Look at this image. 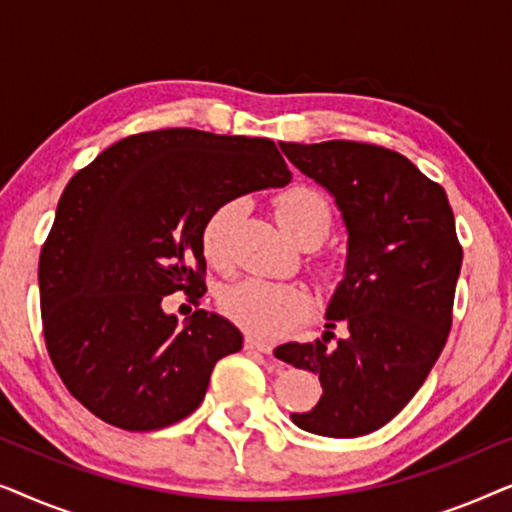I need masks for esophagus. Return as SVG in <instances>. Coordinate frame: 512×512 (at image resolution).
Listing matches in <instances>:
<instances>
[{
    "mask_svg": "<svg viewBox=\"0 0 512 512\" xmlns=\"http://www.w3.org/2000/svg\"><path fill=\"white\" fill-rule=\"evenodd\" d=\"M244 347L254 349V352H261V354H272V349H275V347L270 345V342H263V340H258V338H251V335H249L247 340H244Z\"/></svg>",
    "mask_w": 512,
    "mask_h": 512,
    "instance_id": "esophagus-1",
    "label": "esophagus"
}]
</instances>
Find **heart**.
Segmentation results:
<instances>
[{
    "label": "heart",
    "instance_id": "heart-1",
    "mask_svg": "<svg viewBox=\"0 0 512 512\" xmlns=\"http://www.w3.org/2000/svg\"><path fill=\"white\" fill-rule=\"evenodd\" d=\"M240 209V200H226L207 216L202 228V251L212 265L228 261L230 230ZM275 219L293 242L317 244L331 228V205L312 188L293 186L277 198ZM221 305L223 312L244 331L263 340H277L305 319L310 298L298 286L268 279H244L223 293Z\"/></svg>",
    "mask_w": 512,
    "mask_h": 512
}]
</instances>
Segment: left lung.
<instances>
[{"mask_svg": "<svg viewBox=\"0 0 512 512\" xmlns=\"http://www.w3.org/2000/svg\"><path fill=\"white\" fill-rule=\"evenodd\" d=\"M284 156L335 198L347 228L345 275L314 342H286L277 359L319 375V403L293 424L356 438L391 422L417 394L452 326L461 247L450 200L401 153L331 139L284 142ZM348 328L328 346L330 328Z\"/></svg>", "mask_w": 512, "mask_h": 512, "instance_id": "left-lung-1", "label": "left lung"}]
</instances>
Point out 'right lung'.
Segmentation results:
<instances>
[{
    "label": "right lung",
    "instance_id": "add662e5",
    "mask_svg": "<svg viewBox=\"0 0 512 512\" xmlns=\"http://www.w3.org/2000/svg\"><path fill=\"white\" fill-rule=\"evenodd\" d=\"M289 181L272 139L193 128L125 137L76 172L39 258L46 349L69 394L125 431L191 415L242 333L205 310L179 326L163 298L205 293L202 228L221 202Z\"/></svg>",
    "mask_w": 512,
    "mask_h": 512
}]
</instances>
